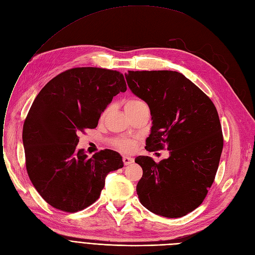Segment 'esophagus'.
Listing matches in <instances>:
<instances>
[{
    "label": "esophagus",
    "mask_w": 255,
    "mask_h": 255,
    "mask_svg": "<svg viewBox=\"0 0 255 255\" xmlns=\"http://www.w3.org/2000/svg\"><path fill=\"white\" fill-rule=\"evenodd\" d=\"M123 161H124L125 165H129V164H131L133 162V159L130 158V157H128V156H124Z\"/></svg>",
    "instance_id": "1"
}]
</instances>
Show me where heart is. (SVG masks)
<instances>
[{"label":"heart","instance_id":"b5f03b06","mask_svg":"<svg viewBox=\"0 0 255 255\" xmlns=\"http://www.w3.org/2000/svg\"><path fill=\"white\" fill-rule=\"evenodd\" d=\"M146 105L143 101L139 100V99H130V100H128L125 104V109H126V112H128L130 110H133L135 108H138L140 106H144ZM109 108H106L103 112H102V117H104L107 112H108ZM114 146L123 151V152H127V153H129L131 151L134 150V147H135V144H134V141L132 140H116L114 142Z\"/></svg>","mask_w":255,"mask_h":255}]
</instances>
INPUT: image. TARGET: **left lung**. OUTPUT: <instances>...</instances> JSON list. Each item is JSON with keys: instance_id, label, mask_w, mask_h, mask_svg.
Segmentation results:
<instances>
[{"instance_id": "1", "label": "left lung", "mask_w": 255, "mask_h": 255, "mask_svg": "<svg viewBox=\"0 0 255 255\" xmlns=\"http://www.w3.org/2000/svg\"><path fill=\"white\" fill-rule=\"evenodd\" d=\"M126 78L150 108L153 126L145 149L170 154L159 162L149 156L134 159L143 168L140 202L165 218L184 217L203 202L219 168L224 136L218 110L180 72L128 70Z\"/></svg>"}]
</instances>
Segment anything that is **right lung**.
<instances>
[{
  "mask_svg": "<svg viewBox=\"0 0 255 255\" xmlns=\"http://www.w3.org/2000/svg\"><path fill=\"white\" fill-rule=\"evenodd\" d=\"M126 91L120 71L75 67L56 75L37 94L23 124L25 165L33 187L54 208H87L100 197L106 174L124 166L115 151L89 157L76 146L78 133L95 128L113 97Z\"/></svg>",
  "mask_w": 255,
  "mask_h": 255,
  "instance_id": "add662e5",
  "label": "right lung"
}]
</instances>
